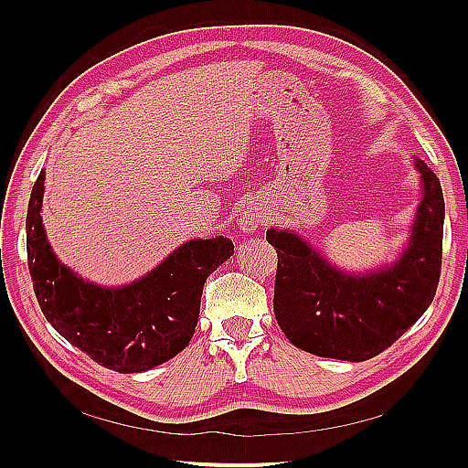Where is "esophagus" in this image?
Instances as JSON below:
<instances>
[{
	"label": "esophagus",
	"instance_id": "esophagus-1",
	"mask_svg": "<svg viewBox=\"0 0 468 468\" xmlns=\"http://www.w3.org/2000/svg\"><path fill=\"white\" fill-rule=\"evenodd\" d=\"M238 226L239 230L244 232H253L258 229V224L261 222V212L256 210V208H244L242 212L238 215Z\"/></svg>",
	"mask_w": 468,
	"mask_h": 468
}]
</instances>
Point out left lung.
<instances>
[{"label": "left lung", "instance_id": "obj_1", "mask_svg": "<svg viewBox=\"0 0 468 468\" xmlns=\"http://www.w3.org/2000/svg\"><path fill=\"white\" fill-rule=\"evenodd\" d=\"M421 201L400 258L346 273L292 230H267L277 250L273 310L289 342L318 357L367 361L390 347L431 304L441 273V183L416 158Z\"/></svg>", "mask_w": 468, "mask_h": 468}]
</instances>
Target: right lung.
<instances>
[{
	"mask_svg": "<svg viewBox=\"0 0 468 468\" xmlns=\"http://www.w3.org/2000/svg\"><path fill=\"white\" fill-rule=\"evenodd\" d=\"M45 169L27 210V260L42 314L69 344L117 373L150 371L186 349L207 277L234 253L230 238H195L150 273L101 287L60 263L42 226Z\"/></svg>",
	"mask_w": 468,
	"mask_h": 468,
	"instance_id": "right-lung-1",
	"label": "right lung"
}]
</instances>
